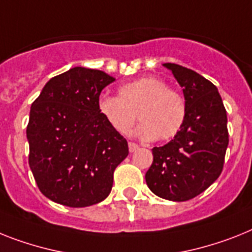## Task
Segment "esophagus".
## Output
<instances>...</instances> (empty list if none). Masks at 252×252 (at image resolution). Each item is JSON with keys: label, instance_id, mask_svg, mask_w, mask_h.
Wrapping results in <instances>:
<instances>
[{"label": "esophagus", "instance_id": "esophagus-1", "mask_svg": "<svg viewBox=\"0 0 252 252\" xmlns=\"http://www.w3.org/2000/svg\"><path fill=\"white\" fill-rule=\"evenodd\" d=\"M138 148H139V145L136 144V143H132V141H130V143H128V151H130L131 153L136 151Z\"/></svg>", "mask_w": 252, "mask_h": 252}]
</instances>
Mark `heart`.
<instances>
[{
    "mask_svg": "<svg viewBox=\"0 0 252 252\" xmlns=\"http://www.w3.org/2000/svg\"><path fill=\"white\" fill-rule=\"evenodd\" d=\"M97 109L120 134H127L138 113L141 124L135 134L143 140H170L180 132L187 120L186 97L155 76L124 84L118 96L100 97Z\"/></svg>",
    "mask_w": 252,
    "mask_h": 252,
    "instance_id": "heart-1",
    "label": "heart"
}]
</instances>
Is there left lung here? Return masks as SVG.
Returning a JSON list of instances; mask_svg holds the SVG:
<instances>
[{
  "mask_svg": "<svg viewBox=\"0 0 252 252\" xmlns=\"http://www.w3.org/2000/svg\"><path fill=\"white\" fill-rule=\"evenodd\" d=\"M183 87L187 120L176 136L152 149L153 162L145 182L156 196L183 202L209 188L223 171L229 135L219 91L186 66L165 63Z\"/></svg>",
  "mask_w": 252,
  "mask_h": 252,
  "instance_id": "1",
  "label": "left lung"
}]
</instances>
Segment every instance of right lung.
Instances as JSON below:
<instances>
[{
  "mask_svg": "<svg viewBox=\"0 0 252 252\" xmlns=\"http://www.w3.org/2000/svg\"><path fill=\"white\" fill-rule=\"evenodd\" d=\"M114 78L74 66L45 85L33 101L27 126L29 167L43 196L68 207L101 202L113 172L128 155L126 139L97 109Z\"/></svg>",
  "mask_w": 252,
  "mask_h": 252,
  "instance_id": "add662e5",
  "label": "right lung"
}]
</instances>
